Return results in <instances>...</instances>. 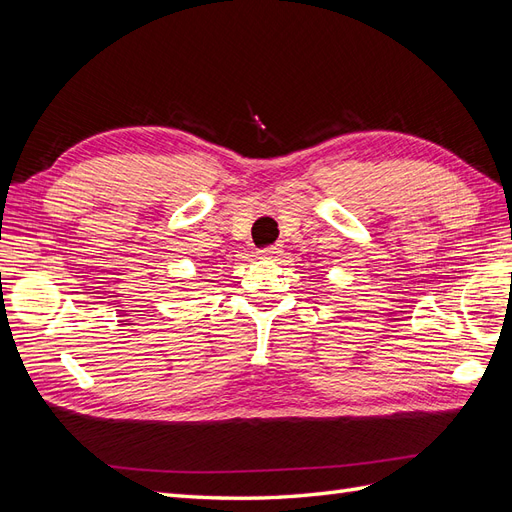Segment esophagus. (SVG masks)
Returning a JSON list of instances; mask_svg holds the SVG:
<instances>
[{"label":"esophagus","mask_w":512,"mask_h":512,"mask_svg":"<svg viewBox=\"0 0 512 512\" xmlns=\"http://www.w3.org/2000/svg\"><path fill=\"white\" fill-rule=\"evenodd\" d=\"M280 252H282V245H271V247H265V250H260L258 256L260 258H275Z\"/></svg>","instance_id":"1"}]
</instances>
